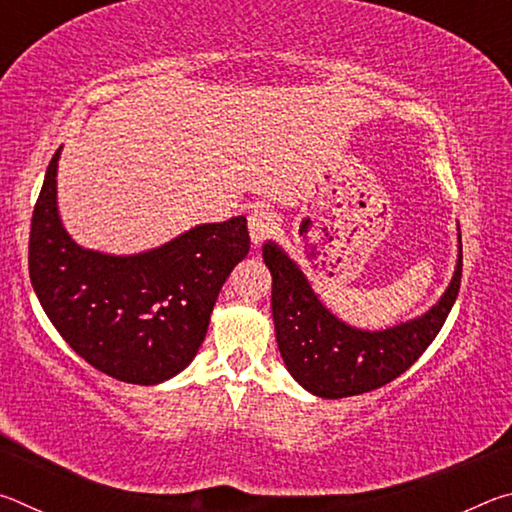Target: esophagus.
I'll return each mask as SVG.
<instances>
[{
	"label": "esophagus",
	"mask_w": 512,
	"mask_h": 512,
	"mask_svg": "<svg viewBox=\"0 0 512 512\" xmlns=\"http://www.w3.org/2000/svg\"><path fill=\"white\" fill-rule=\"evenodd\" d=\"M275 228H277V219L271 210H266V207H255V210H250L248 232H250V241H253L255 246H259L264 239L271 237Z\"/></svg>",
	"instance_id": "esophagus-1"
}]
</instances>
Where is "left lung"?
<instances>
[{
    "mask_svg": "<svg viewBox=\"0 0 512 512\" xmlns=\"http://www.w3.org/2000/svg\"><path fill=\"white\" fill-rule=\"evenodd\" d=\"M262 255L273 275L271 309L284 366L302 388L325 400L375 391L409 370L438 336L461 289L458 232L454 277L436 305L406 323L368 332L336 318L282 246L266 241Z\"/></svg>",
    "mask_w": 512,
    "mask_h": 512,
    "instance_id": "1",
    "label": "left lung"
}]
</instances>
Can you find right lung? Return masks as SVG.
Segmentation results:
<instances>
[{
    "mask_svg": "<svg viewBox=\"0 0 512 512\" xmlns=\"http://www.w3.org/2000/svg\"><path fill=\"white\" fill-rule=\"evenodd\" d=\"M56 151L29 237L33 291L58 334L108 377L153 386L196 357L223 282L248 255L246 216L203 223L137 255L81 248L58 214Z\"/></svg>",
    "mask_w": 512,
    "mask_h": 512,
    "instance_id": "1",
    "label": "right lung"
}]
</instances>
